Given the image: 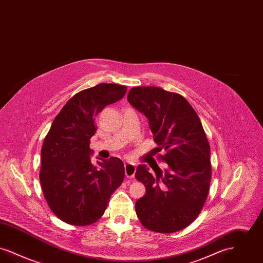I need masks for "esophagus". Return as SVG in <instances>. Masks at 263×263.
Masks as SVG:
<instances>
[{"label": "esophagus", "mask_w": 263, "mask_h": 263, "mask_svg": "<svg viewBox=\"0 0 263 263\" xmlns=\"http://www.w3.org/2000/svg\"><path fill=\"white\" fill-rule=\"evenodd\" d=\"M125 168V175L127 178L133 179L135 176V173H136V166L134 163H127L124 165Z\"/></svg>", "instance_id": "1"}]
</instances>
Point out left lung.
<instances>
[{"label":"left lung","mask_w":263,"mask_h":263,"mask_svg":"<svg viewBox=\"0 0 263 263\" xmlns=\"http://www.w3.org/2000/svg\"><path fill=\"white\" fill-rule=\"evenodd\" d=\"M129 103L149 120L154 141L165 151L156 163L138 165L135 177L146 193L135 205L140 222L158 233H175L190 225L207 199L212 167L210 146L196 111L182 96L158 87L132 88Z\"/></svg>","instance_id":"1"}]
</instances>
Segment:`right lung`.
Wrapping results in <instances>:
<instances>
[{"label":"right lung","mask_w":263,"mask_h":263,"mask_svg":"<svg viewBox=\"0 0 263 263\" xmlns=\"http://www.w3.org/2000/svg\"><path fill=\"white\" fill-rule=\"evenodd\" d=\"M126 90L125 86L100 84L76 93L44 139L39 174L42 192L52 212L67 224L97 222L123 182V162L111 157L93 164L89 140L97 131L96 117L106 105L121 100Z\"/></svg>","instance_id":"add662e5"}]
</instances>
